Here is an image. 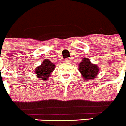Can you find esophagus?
<instances>
[{
	"instance_id": "1",
	"label": "esophagus",
	"mask_w": 126,
	"mask_h": 126,
	"mask_svg": "<svg viewBox=\"0 0 126 126\" xmlns=\"http://www.w3.org/2000/svg\"><path fill=\"white\" fill-rule=\"evenodd\" d=\"M64 61L66 62H71V59H65Z\"/></svg>"
}]
</instances>
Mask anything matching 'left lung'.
Instances as JSON below:
<instances>
[{"label":"left lung","instance_id":"1","mask_svg":"<svg viewBox=\"0 0 126 126\" xmlns=\"http://www.w3.org/2000/svg\"><path fill=\"white\" fill-rule=\"evenodd\" d=\"M78 70L84 79L90 80L94 79L99 73L98 65L90 62L87 58H83V61L79 64Z\"/></svg>","mask_w":126,"mask_h":126}]
</instances>
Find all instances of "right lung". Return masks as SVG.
Instances as JSON below:
<instances>
[{
    "mask_svg": "<svg viewBox=\"0 0 126 126\" xmlns=\"http://www.w3.org/2000/svg\"><path fill=\"white\" fill-rule=\"evenodd\" d=\"M55 64L50 60L45 59L40 65L36 67L34 72L37 78L46 81L49 79L48 78L55 69Z\"/></svg>",
    "mask_w": 126,
    "mask_h": 126,
    "instance_id": "obj_1",
    "label": "right lung"
}]
</instances>
